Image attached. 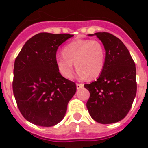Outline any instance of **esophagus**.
I'll list each match as a JSON object with an SVG mask.
<instances>
[{
	"instance_id": "obj_1",
	"label": "esophagus",
	"mask_w": 148,
	"mask_h": 148,
	"mask_svg": "<svg viewBox=\"0 0 148 148\" xmlns=\"http://www.w3.org/2000/svg\"><path fill=\"white\" fill-rule=\"evenodd\" d=\"M76 86H77V89H81V88H82L84 87V84H76Z\"/></svg>"
}]
</instances>
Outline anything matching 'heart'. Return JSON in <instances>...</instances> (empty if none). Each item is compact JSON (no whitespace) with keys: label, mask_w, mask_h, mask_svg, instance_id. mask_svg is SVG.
<instances>
[{"label":"heart","mask_w":148,"mask_h":148,"mask_svg":"<svg viewBox=\"0 0 148 148\" xmlns=\"http://www.w3.org/2000/svg\"><path fill=\"white\" fill-rule=\"evenodd\" d=\"M55 61L58 71L65 78L73 76L74 64L79 78H95L104 67L105 49L98 40L78 39L64 46L62 55L57 56Z\"/></svg>","instance_id":"heart-1"}]
</instances>
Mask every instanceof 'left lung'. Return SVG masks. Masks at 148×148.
Instances as JSON below:
<instances>
[{
	"instance_id": "1",
	"label": "left lung",
	"mask_w": 148,
	"mask_h": 148,
	"mask_svg": "<svg viewBox=\"0 0 148 148\" xmlns=\"http://www.w3.org/2000/svg\"><path fill=\"white\" fill-rule=\"evenodd\" d=\"M96 35L105 49V64L97 81L84 84L90 92L87 108L101 124H113L126 117L137 93L135 64L119 38L108 32Z\"/></svg>"
}]
</instances>
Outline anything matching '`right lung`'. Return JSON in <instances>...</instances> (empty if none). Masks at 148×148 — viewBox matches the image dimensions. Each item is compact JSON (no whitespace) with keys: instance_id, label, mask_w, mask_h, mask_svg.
I'll list each match as a JSON object with an SVG mask.
<instances>
[{"instance_id":"right-lung-1","label":"right lung","mask_w":148,"mask_h":148,"mask_svg":"<svg viewBox=\"0 0 148 148\" xmlns=\"http://www.w3.org/2000/svg\"><path fill=\"white\" fill-rule=\"evenodd\" d=\"M69 34L39 33L30 38L15 59L13 92L23 117L32 124L54 126L62 121L77 90L56 65L58 47Z\"/></svg>"}]
</instances>
